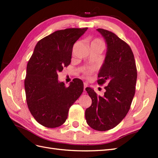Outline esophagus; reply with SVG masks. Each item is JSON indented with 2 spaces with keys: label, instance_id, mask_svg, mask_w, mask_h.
<instances>
[{
  "label": "esophagus",
  "instance_id": "obj_1",
  "mask_svg": "<svg viewBox=\"0 0 158 158\" xmlns=\"http://www.w3.org/2000/svg\"><path fill=\"white\" fill-rule=\"evenodd\" d=\"M83 88H84V91H85V88H87V87H88V84H87V83H83Z\"/></svg>",
  "mask_w": 158,
  "mask_h": 158
}]
</instances>
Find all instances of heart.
I'll return each instance as SVG.
<instances>
[{
  "label": "heart",
  "mask_w": 158,
  "mask_h": 158,
  "mask_svg": "<svg viewBox=\"0 0 158 158\" xmlns=\"http://www.w3.org/2000/svg\"><path fill=\"white\" fill-rule=\"evenodd\" d=\"M90 46L91 47H99V48H102V49L105 48V44H104L103 41L101 39L99 38H96L93 39L92 41L90 43ZM94 71V69H88V68H85L83 69V73L84 75L87 77H89L91 74Z\"/></svg>",
  "instance_id": "obj_1"
}]
</instances>
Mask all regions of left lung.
<instances>
[{
	"mask_svg": "<svg viewBox=\"0 0 158 158\" xmlns=\"http://www.w3.org/2000/svg\"><path fill=\"white\" fill-rule=\"evenodd\" d=\"M107 44L103 65L98 75L99 85L106 84L103 97L86 88L92 105L85 110V119L94 130L106 131L115 127L128 113L135 94L137 70L133 52L129 45L115 33L97 29Z\"/></svg>",
	"mask_w": 158,
	"mask_h": 158,
	"instance_id": "obj_1",
	"label": "left lung"
}]
</instances>
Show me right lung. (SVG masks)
Returning <instances> with one entry per match:
<instances>
[{"mask_svg":"<svg viewBox=\"0 0 158 158\" xmlns=\"http://www.w3.org/2000/svg\"><path fill=\"white\" fill-rule=\"evenodd\" d=\"M88 28L57 31L37 43L26 68L24 87L32 115L42 126L53 128L66 122L70 107L83 91L81 79L69 87L59 82L58 73L71 62L73 48Z\"/></svg>","mask_w":158,"mask_h":158,"instance_id":"add662e5","label":"right lung"}]
</instances>
